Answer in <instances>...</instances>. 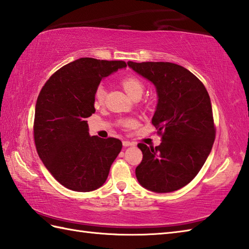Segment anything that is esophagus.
<instances>
[{"label": "esophagus", "instance_id": "obj_1", "mask_svg": "<svg viewBox=\"0 0 249 249\" xmlns=\"http://www.w3.org/2000/svg\"><path fill=\"white\" fill-rule=\"evenodd\" d=\"M123 145H124L125 147H127V146H131V145H136V143H135V142H133V141L124 140V141H123Z\"/></svg>", "mask_w": 249, "mask_h": 249}]
</instances>
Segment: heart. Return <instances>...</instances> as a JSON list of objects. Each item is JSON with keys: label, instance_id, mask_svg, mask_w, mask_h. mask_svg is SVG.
<instances>
[{"label": "heart", "instance_id": "1", "mask_svg": "<svg viewBox=\"0 0 249 249\" xmlns=\"http://www.w3.org/2000/svg\"><path fill=\"white\" fill-rule=\"evenodd\" d=\"M121 84L125 89V92L127 93L128 96L131 98L141 97L142 93H143V83H142V81L139 80L138 78H136L134 76L125 77L123 80L121 81ZM105 98H106V89L103 84H100V86L97 87L96 91H95V100H96V103L102 104L104 103ZM121 124L124 126H130L134 124V121L123 120L121 121Z\"/></svg>", "mask_w": 249, "mask_h": 249}]
</instances>
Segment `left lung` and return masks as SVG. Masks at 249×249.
Returning <instances> with one entry per match:
<instances>
[{
    "label": "left lung",
    "mask_w": 249,
    "mask_h": 249,
    "mask_svg": "<svg viewBox=\"0 0 249 249\" xmlns=\"http://www.w3.org/2000/svg\"><path fill=\"white\" fill-rule=\"evenodd\" d=\"M154 84L158 102L152 124L158 146L139 143L143 158L136 168L139 184L154 193H171L197 176L212 150L215 126L203 83L186 68L169 62H127Z\"/></svg>",
    "instance_id": "1"
}]
</instances>
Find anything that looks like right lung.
Returning a JSON list of instances; mask_svg holds the SVG:
<instances>
[{
    "instance_id": "add662e5",
    "label": "right lung",
    "mask_w": 249,
    "mask_h": 249,
    "mask_svg": "<svg viewBox=\"0 0 249 249\" xmlns=\"http://www.w3.org/2000/svg\"><path fill=\"white\" fill-rule=\"evenodd\" d=\"M126 66L123 61L81 57L56 71L41 89L35 107L36 150L68 189L86 193L103 186L122 150L119 139L89 136L87 119L95 112L102 79Z\"/></svg>"
}]
</instances>
